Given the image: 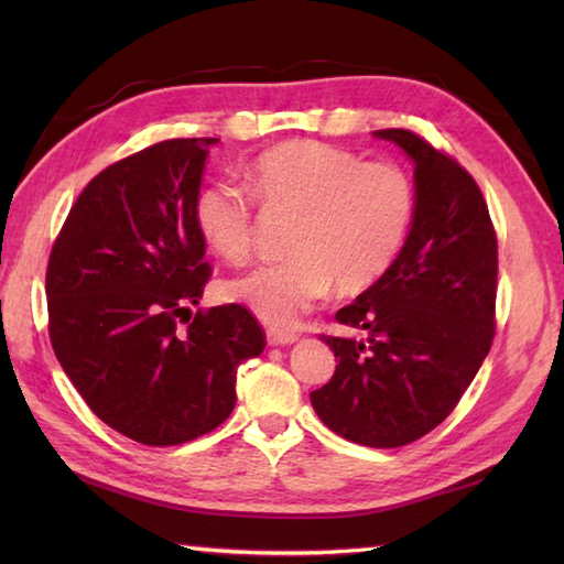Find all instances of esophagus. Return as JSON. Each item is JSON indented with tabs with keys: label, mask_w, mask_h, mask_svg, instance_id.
Instances as JSON below:
<instances>
[{
	"label": "esophagus",
	"mask_w": 564,
	"mask_h": 564,
	"mask_svg": "<svg viewBox=\"0 0 564 564\" xmlns=\"http://www.w3.org/2000/svg\"><path fill=\"white\" fill-rule=\"evenodd\" d=\"M267 341L269 346H289L295 344L297 337L291 332H281V329H267Z\"/></svg>",
	"instance_id": "obj_1"
}]
</instances>
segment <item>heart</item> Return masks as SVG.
Listing matches in <instances>:
<instances>
[{"label": "heart", "mask_w": 564, "mask_h": 564, "mask_svg": "<svg viewBox=\"0 0 564 564\" xmlns=\"http://www.w3.org/2000/svg\"><path fill=\"white\" fill-rule=\"evenodd\" d=\"M247 184L263 210L295 215L285 237L289 259L259 267L225 285L273 329H293L337 283L358 293L398 259L414 218L410 174L394 162H364L317 140L275 145L247 166ZM194 215L220 259L245 263L254 245V210L242 186L215 178L198 191Z\"/></svg>", "instance_id": "obj_1"}]
</instances>
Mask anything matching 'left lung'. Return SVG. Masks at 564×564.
Here are the masks:
<instances>
[{
	"label": "left lung",
	"mask_w": 564,
	"mask_h": 564,
	"mask_svg": "<svg viewBox=\"0 0 564 564\" xmlns=\"http://www.w3.org/2000/svg\"><path fill=\"white\" fill-rule=\"evenodd\" d=\"M414 164V218L398 259L337 319L366 339L322 337L337 370L310 392L334 434L398 448L436 429L470 386L495 337L497 237L463 166L410 130H376Z\"/></svg>",
	"instance_id": "left-lung-1"
}]
</instances>
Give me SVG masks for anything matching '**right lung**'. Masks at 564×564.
I'll return each instance as SVG.
<instances>
[{
	"label": "right lung",
	"mask_w": 564,
	"mask_h": 564,
	"mask_svg": "<svg viewBox=\"0 0 564 564\" xmlns=\"http://www.w3.org/2000/svg\"><path fill=\"white\" fill-rule=\"evenodd\" d=\"M178 138L106 166L55 239L45 293L51 341L104 424L178 446L235 410L237 366L263 351L242 305H198L210 267L194 203L210 145Z\"/></svg>",
	"instance_id": "add662e5"
}]
</instances>
